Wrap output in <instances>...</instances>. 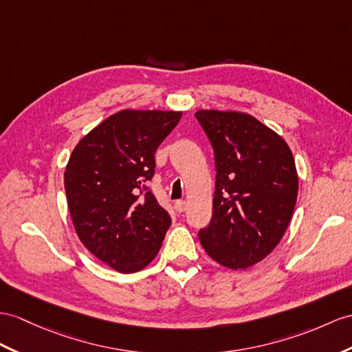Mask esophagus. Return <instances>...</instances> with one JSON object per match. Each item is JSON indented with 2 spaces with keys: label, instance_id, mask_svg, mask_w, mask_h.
Masks as SVG:
<instances>
[{
  "label": "esophagus",
  "instance_id": "esophagus-1",
  "mask_svg": "<svg viewBox=\"0 0 352 352\" xmlns=\"http://www.w3.org/2000/svg\"><path fill=\"white\" fill-rule=\"evenodd\" d=\"M186 206H188V203H186L185 200H177V201L175 203V209H176L177 212H185V210H186Z\"/></svg>",
  "mask_w": 352,
  "mask_h": 352
}]
</instances>
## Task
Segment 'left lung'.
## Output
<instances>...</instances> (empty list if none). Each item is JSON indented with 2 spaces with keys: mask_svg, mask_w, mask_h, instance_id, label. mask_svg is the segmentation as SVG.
<instances>
[{
  "mask_svg": "<svg viewBox=\"0 0 352 352\" xmlns=\"http://www.w3.org/2000/svg\"><path fill=\"white\" fill-rule=\"evenodd\" d=\"M195 118L217 168L212 219L199 239L219 264L246 269L275 250L293 217L298 191L293 153L251 115L199 110Z\"/></svg>",
  "mask_w": 352,
  "mask_h": 352,
  "instance_id": "1",
  "label": "left lung"
}]
</instances>
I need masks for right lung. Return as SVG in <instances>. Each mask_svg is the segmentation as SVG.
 Segmentation results:
<instances>
[{
  "instance_id": "obj_1",
  "label": "right lung",
  "mask_w": 352,
  "mask_h": 352,
  "mask_svg": "<svg viewBox=\"0 0 352 352\" xmlns=\"http://www.w3.org/2000/svg\"><path fill=\"white\" fill-rule=\"evenodd\" d=\"M181 111L122 110L77 143L64 173L82 243L111 269L133 273L155 258L171 224L148 186L155 152Z\"/></svg>"
}]
</instances>
